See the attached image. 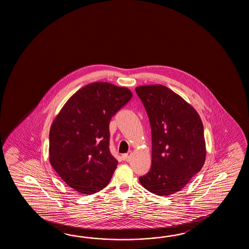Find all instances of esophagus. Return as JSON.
Wrapping results in <instances>:
<instances>
[{
  "label": "esophagus",
  "instance_id": "34e87169",
  "mask_svg": "<svg viewBox=\"0 0 249 249\" xmlns=\"http://www.w3.org/2000/svg\"><path fill=\"white\" fill-rule=\"evenodd\" d=\"M131 157V153L123 154L122 159L124 161H128Z\"/></svg>",
  "mask_w": 249,
  "mask_h": 249
}]
</instances>
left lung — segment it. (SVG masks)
<instances>
[{
    "mask_svg": "<svg viewBox=\"0 0 249 249\" xmlns=\"http://www.w3.org/2000/svg\"><path fill=\"white\" fill-rule=\"evenodd\" d=\"M148 114L152 138V163L141 184L159 196L180 191L201 170L206 143L201 119L180 96L164 85L135 88Z\"/></svg>",
    "mask_w": 249,
    "mask_h": 249,
    "instance_id": "1",
    "label": "left lung"
}]
</instances>
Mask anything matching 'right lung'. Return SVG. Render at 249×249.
Here are the masks:
<instances>
[{"instance_id": "right-lung-1", "label": "right lung", "mask_w": 249, "mask_h": 249, "mask_svg": "<svg viewBox=\"0 0 249 249\" xmlns=\"http://www.w3.org/2000/svg\"><path fill=\"white\" fill-rule=\"evenodd\" d=\"M132 96L124 87L91 83L77 90L53 121L50 162L75 191L93 194L111 180L118 162L109 150V122Z\"/></svg>"}]
</instances>
